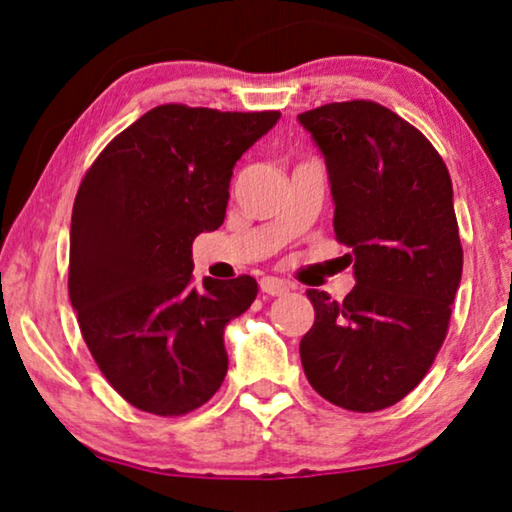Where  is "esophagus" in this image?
<instances>
[{"label":"esophagus","instance_id":"34e87169","mask_svg":"<svg viewBox=\"0 0 512 512\" xmlns=\"http://www.w3.org/2000/svg\"><path fill=\"white\" fill-rule=\"evenodd\" d=\"M261 291L268 293V296H284V293H289V284H286L284 279H277V277H263Z\"/></svg>","mask_w":512,"mask_h":512}]
</instances>
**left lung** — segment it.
I'll return each instance as SVG.
<instances>
[{
	"instance_id": "left-lung-1",
	"label": "left lung",
	"mask_w": 512,
	"mask_h": 512,
	"mask_svg": "<svg viewBox=\"0 0 512 512\" xmlns=\"http://www.w3.org/2000/svg\"><path fill=\"white\" fill-rule=\"evenodd\" d=\"M324 153L335 237L356 286L342 303L310 289L300 361L319 396L377 412L410 394L443 347L461 282L450 172L415 125L370 100L298 116Z\"/></svg>"
}]
</instances>
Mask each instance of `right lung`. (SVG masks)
I'll use <instances>...</instances> for the list:
<instances>
[{"mask_svg":"<svg viewBox=\"0 0 512 512\" xmlns=\"http://www.w3.org/2000/svg\"><path fill=\"white\" fill-rule=\"evenodd\" d=\"M279 111L160 104L104 146L69 230V300L107 382L137 410H198L228 373L223 328L254 277L193 279L191 244L226 219L233 167Z\"/></svg>","mask_w":512,"mask_h":512,"instance_id":"obj_1","label":"right lung"}]
</instances>
